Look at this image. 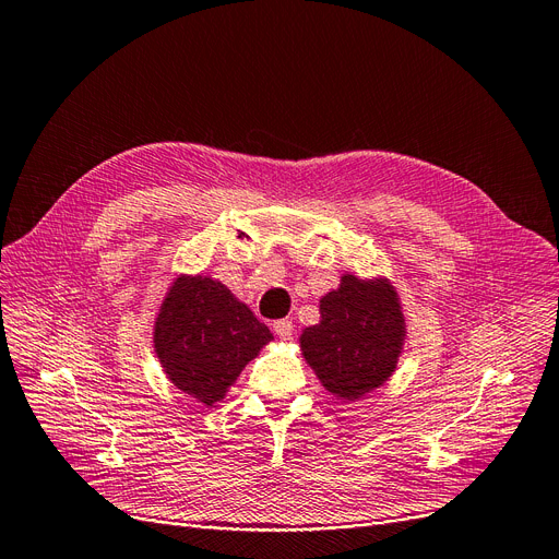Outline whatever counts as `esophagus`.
<instances>
[{
	"mask_svg": "<svg viewBox=\"0 0 559 559\" xmlns=\"http://www.w3.org/2000/svg\"><path fill=\"white\" fill-rule=\"evenodd\" d=\"M273 332H275L282 341H288L290 336H294V321H288V318H282V321H275V323H273Z\"/></svg>",
	"mask_w": 559,
	"mask_h": 559,
	"instance_id": "esophagus-1",
	"label": "esophagus"
}]
</instances>
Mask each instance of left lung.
Masks as SVG:
<instances>
[{"label": "left lung", "instance_id": "obj_1", "mask_svg": "<svg viewBox=\"0 0 559 559\" xmlns=\"http://www.w3.org/2000/svg\"><path fill=\"white\" fill-rule=\"evenodd\" d=\"M318 311L321 321L300 334V353L318 382L338 401H359L380 389L397 368L407 338L395 286L386 277L345 273Z\"/></svg>", "mask_w": 559, "mask_h": 559}]
</instances>
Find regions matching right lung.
Returning <instances> with one entry per match:
<instances>
[{
    "label": "right lung",
    "mask_w": 559,
    "mask_h": 559,
    "mask_svg": "<svg viewBox=\"0 0 559 559\" xmlns=\"http://www.w3.org/2000/svg\"><path fill=\"white\" fill-rule=\"evenodd\" d=\"M273 341L250 307L211 275H177L152 328L166 378L204 407L227 395L241 370Z\"/></svg>",
    "instance_id": "add662e5"
}]
</instances>
